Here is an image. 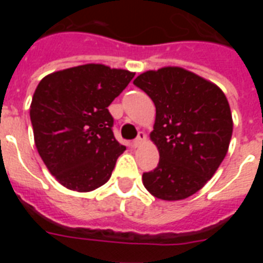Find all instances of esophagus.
Masks as SVG:
<instances>
[{
	"label": "esophagus",
	"instance_id": "esophagus-1",
	"mask_svg": "<svg viewBox=\"0 0 263 263\" xmlns=\"http://www.w3.org/2000/svg\"><path fill=\"white\" fill-rule=\"evenodd\" d=\"M146 141V133L145 132H139L138 137L133 141V147H139Z\"/></svg>",
	"mask_w": 263,
	"mask_h": 263
}]
</instances>
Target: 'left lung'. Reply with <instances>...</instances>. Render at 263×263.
Returning <instances> with one entry per match:
<instances>
[{
  "mask_svg": "<svg viewBox=\"0 0 263 263\" xmlns=\"http://www.w3.org/2000/svg\"><path fill=\"white\" fill-rule=\"evenodd\" d=\"M133 83L157 110L150 138L159 163L143 173V185L162 200L196 194L228 153L233 121L227 97L217 85L180 67L143 72Z\"/></svg>",
  "mask_w": 263,
  "mask_h": 263,
  "instance_id": "left-lung-1",
  "label": "left lung"
}]
</instances>
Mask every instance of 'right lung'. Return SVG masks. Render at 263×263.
<instances>
[{"label": "right lung", "instance_id": "right-lung-1", "mask_svg": "<svg viewBox=\"0 0 263 263\" xmlns=\"http://www.w3.org/2000/svg\"><path fill=\"white\" fill-rule=\"evenodd\" d=\"M134 75L84 64L50 73L36 87L30 106L36 150L68 190L89 192L105 184L126 150L115 138L108 106Z\"/></svg>", "mask_w": 263, "mask_h": 263}]
</instances>
